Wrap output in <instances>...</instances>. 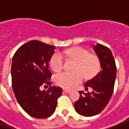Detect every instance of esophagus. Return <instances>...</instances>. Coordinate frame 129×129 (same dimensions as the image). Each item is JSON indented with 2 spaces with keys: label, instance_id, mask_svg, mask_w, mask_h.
<instances>
[{
  "label": "esophagus",
  "instance_id": "34e87169",
  "mask_svg": "<svg viewBox=\"0 0 129 129\" xmlns=\"http://www.w3.org/2000/svg\"><path fill=\"white\" fill-rule=\"evenodd\" d=\"M63 91L64 92H66V93H69V92H70V90H66V89H63Z\"/></svg>",
  "mask_w": 129,
  "mask_h": 129
}]
</instances>
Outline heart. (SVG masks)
I'll list each match as a JSON object with an SVG mask.
<instances>
[{
  "label": "heart",
  "mask_w": 129,
  "mask_h": 129,
  "mask_svg": "<svg viewBox=\"0 0 129 129\" xmlns=\"http://www.w3.org/2000/svg\"><path fill=\"white\" fill-rule=\"evenodd\" d=\"M68 57L75 59L76 63L73 66V72H64L56 75L54 81L57 86L66 89H71L81 83L84 77L91 79L98 73L100 68L99 58L90 54L89 51L81 47L70 48L63 52ZM64 65V59L59 52L54 53L50 60L52 69L56 72L61 71Z\"/></svg>",
  "instance_id": "b5f03b06"
}]
</instances>
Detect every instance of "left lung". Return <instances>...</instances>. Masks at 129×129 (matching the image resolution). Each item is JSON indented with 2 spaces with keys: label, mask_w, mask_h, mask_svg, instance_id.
Masks as SVG:
<instances>
[{
  "label": "left lung",
  "mask_w": 129,
  "mask_h": 129,
  "mask_svg": "<svg viewBox=\"0 0 129 129\" xmlns=\"http://www.w3.org/2000/svg\"><path fill=\"white\" fill-rule=\"evenodd\" d=\"M92 48L100 59L101 70L85 83V90L91 88L92 92L79 91L80 97L74 104L76 111L85 117L94 116L104 110L113 95L116 79V65L111 50L100 43Z\"/></svg>",
  "instance_id": "1"
}]
</instances>
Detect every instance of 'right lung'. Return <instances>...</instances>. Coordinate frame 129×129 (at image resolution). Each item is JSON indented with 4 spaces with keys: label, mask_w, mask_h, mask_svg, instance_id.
<instances>
[{
    "label": "right lung",
    "mask_w": 129,
    "mask_h": 129,
    "mask_svg": "<svg viewBox=\"0 0 129 129\" xmlns=\"http://www.w3.org/2000/svg\"><path fill=\"white\" fill-rule=\"evenodd\" d=\"M55 47L32 40L16 50L13 56L11 74L14 93L21 108L30 116L43 119L55 111L62 93L59 87L51 86L52 73L48 63ZM50 85L41 91L42 85Z\"/></svg>",
    "instance_id": "1"
}]
</instances>
